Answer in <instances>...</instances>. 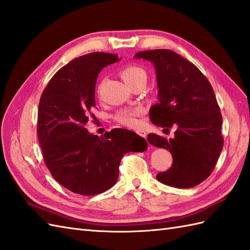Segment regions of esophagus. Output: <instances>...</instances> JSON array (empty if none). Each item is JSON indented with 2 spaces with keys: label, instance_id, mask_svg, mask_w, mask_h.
<instances>
[{
  "label": "esophagus",
  "instance_id": "34e87169",
  "mask_svg": "<svg viewBox=\"0 0 250 250\" xmlns=\"http://www.w3.org/2000/svg\"><path fill=\"white\" fill-rule=\"evenodd\" d=\"M137 133L139 136H141V137H143V138H146V136H147V133H146V131L145 130H143V129H139V130H137Z\"/></svg>",
  "mask_w": 250,
  "mask_h": 250
}]
</instances>
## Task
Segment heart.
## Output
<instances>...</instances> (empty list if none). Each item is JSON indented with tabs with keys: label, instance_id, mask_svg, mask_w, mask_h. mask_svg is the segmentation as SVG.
<instances>
[{
	"label": "heart",
	"instance_id": "heart-1",
	"mask_svg": "<svg viewBox=\"0 0 250 250\" xmlns=\"http://www.w3.org/2000/svg\"><path fill=\"white\" fill-rule=\"evenodd\" d=\"M121 76L123 78V81L131 87L132 84L137 83H146V71L139 65L130 64L127 65L122 70ZM143 111L141 108H135V109H128V110H121L117 114H115L114 119L117 120L119 123L123 124L128 127H136L137 126V117L141 114Z\"/></svg>",
	"mask_w": 250,
	"mask_h": 250
}]
</instances>
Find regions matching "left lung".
Segmentation results:
<instances>
[{
  "instance_id": "left-lung-1",
  "label": "left lung",
  "mask_w": 250,
  "mask_h": 250,
  "mask_svg": "<svg viewBox=\"0 0 250 250\" xmlns=\"http://www.w3.org/2000/svg\"><path fill=\"white\" fill-rule=\"evenodd\" d=\"M137 59L154 64L158 101L149 119L164 129L174 126V138L167 140L149 133L147 141L168 149L173 166L157 175L169 187L188 188L209 177L223 149V118L208 79L188 60L171 50L139 52Z\"/></svg>"
}]
</instances>
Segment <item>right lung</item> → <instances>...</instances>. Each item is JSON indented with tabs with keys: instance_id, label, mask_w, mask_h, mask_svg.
<instances>
[{
	"instance_id": "obj_1",
	"label": "right lung",
	"mask_w": 250,
	"mask_h": 250,
	"mask_svg": "<svg viewBox=\"0 0 250 250\" xmlns=\"http://www.w3.org/2000/svg\"><path fill=\"white\" fill-rule=\"evenodd\" d=\"M118 55L90 53L73 59L55 74L41 95L37 133L42 155L54 179L71 192L90 196L112 188L122 157L144 151L147 142L136 132L115 128L105 137L84 125L95 107V83Z\"/></svg>"
}]
</instances>
